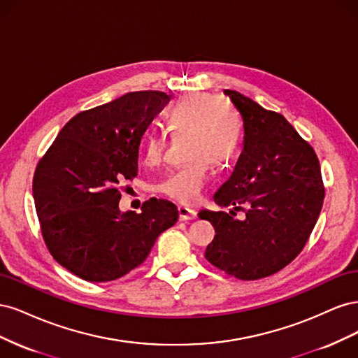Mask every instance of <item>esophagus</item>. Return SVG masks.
I'll list each match as a JSON object with an SVG mask.
<instances>
[{"instance_id":"esophagus-1","label":"esophagus","mask_w":358,"mask_h":358,"mask_svg":"<svg viewBox=\"0 0 358 358\" xmlns=\"http://www.w3.org/2000/svg\"><path fill=\"white\" fill-rule=\"evenodd\" d=\"M178 210H179V220H180V221L196 220V216H197V212H196V210L189 209V208H185V206H179Z\"/></svg>"}]
</instances>
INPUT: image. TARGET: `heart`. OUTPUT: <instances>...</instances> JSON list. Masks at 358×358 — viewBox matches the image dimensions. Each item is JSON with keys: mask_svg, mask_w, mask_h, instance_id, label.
Masks as SVG:
<instances>
[{"mask_svg": "<svg viewBox=\"0 0 358 358\" xmlns=\"http://www.w3.org/2000/svg\"><path fill=\"white\" fill-rule=\"evenodd\" d=\"M173 133L187 136V166L173 171L161 183V192L171 200L192 204L200 199L209 178L210 162L222 167L233 158L241 140V119L222 99L206 94H189L180 99L167 116ZM164 137L149 136L145 145V159L157 164L164 152Z\"/></svg>", "mask_w": 358, "mask_h": 358, "instance_id": "1", "label": "heart"}]
</instances>
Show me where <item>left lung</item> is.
Here are the masks:
<instances>
[{
  "label": "left lung",
  "mask_w": 358,
  "mask_h": 358,
  "mask_svg": "<svg viewBox=\"0 0 358 358\" xmlns=\"http://www.w3.org/2000/svg\"><path fill=\"white\" fill-rule=\"evenodd\" d=\"M243 121V148L213 196L230 213L201 210L215 229L204 257L237 279L255 280L288 266L306 245L324 201L320 161L287 119L225 90ZM246 205L248 210H243ZM243 210L247 218H234Z\"/></svg>",
  "instance_id": "1"
}]
</instances>
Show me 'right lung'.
Returning a JSON list of instances; mask_svg holds the SVG:
<instances>
[{"mask_svg":"<svg viewBox=\"0 0 358 358\" xmlns=\"http://www.w3.org/2000/svg\"><path fill=\"white\" fill-rule=\"evenodd\" d=\"M170 100L161 91L128 92L71 117L32 179L41 234L52 257L90 282H109L142 264L178 208L150 199L142 213L121 212L122 180L137 176L138 145Z\"/></svg>","mask_w":358,"mask_h":358,"instance_id":"right-lung-1","label":"right lung"}]
</instances>
